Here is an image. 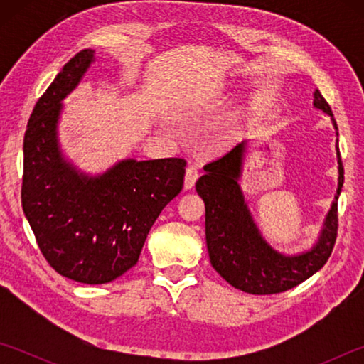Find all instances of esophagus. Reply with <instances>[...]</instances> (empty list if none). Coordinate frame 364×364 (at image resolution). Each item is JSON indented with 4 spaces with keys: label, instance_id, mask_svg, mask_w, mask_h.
Instances as JSON below:
<instances>
[{
    "label": "esophagus",
    "instance_id": "1",
    "mask_svg": "<svg viewBox=\"0 0 364 364\" xmlns=\"http://www.w3.org/2000/svg\"><path fill=\"white\" fill-rule=\"evenodd\" d=\"M197 178H199V171H197V168L191 165V167L186 168V175H184V189L186 191L193 189L196 181H197Z\"/></svg>",
    "mask_w": 364,
    "mask_h": 364
}]
</instances>
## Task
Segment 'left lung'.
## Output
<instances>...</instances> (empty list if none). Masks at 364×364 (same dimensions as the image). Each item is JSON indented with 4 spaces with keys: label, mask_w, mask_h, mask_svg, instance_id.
<instances>
[{
    "label": "left lung",
    "mask_w": 364,
    "mask_h": 364,
    "mask_svg": "<svg viewBox=\"0 0 364 364\" xmlns=\"http://www.w3.org/2000/svg\"><path fill=\"white\" fill-rule=\"evenodd\" d=\"M315 107L332 117L328 101L316 90ZM337 128V123L334 122ZM338 149V147H337ZM244 144L234 146L225 156L208 162L196 183V191L205 202V237L212 267L239 291L269 295L289 291L324 267L334 249L338 215L332 204L316 247L297 257H284L263 241L244 204L237 176L241 173ZM338 156V189L343 184V165Z\"/></svg>",
    "instance_id": "obj_1"
}]
</instances>
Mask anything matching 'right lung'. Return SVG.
<instances>
[{
  "instance_id": "obj_1",
  "label": "right lung",
  "mask_w": 364,
  "mask_h": 364,
  "mask_svg": "<svg viewBox=\"0 0 364 364\" xmlns=\"http://www.w3.org/2000/svg\"><path fill=\"white\" fill-rule=\"evenodd\" d=\"M93 54L77 53L36 101L23 136L21 197L49 267L83 284H104L136 264L154 221L183 189L186 160H127L96 180L64 162L56 141L60 100Z\"/></svg>"
}]
</instances>
